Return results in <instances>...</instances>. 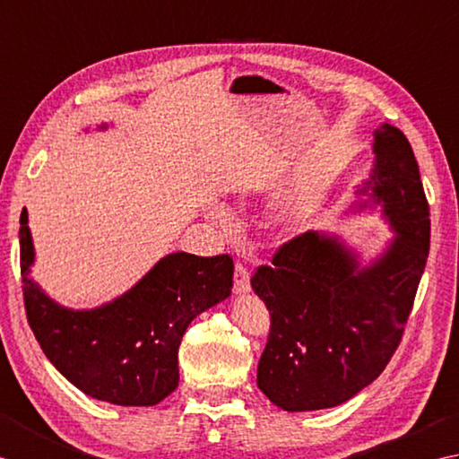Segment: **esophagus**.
I'll use <instances>...</instances> for the list:
<instances>
[{
  "label": "esophagus",
  "mask_w": 459,
  "mask_h": 459,
  "mask_svg": "<svg viewBox=\"0 0 459 459\" xmlns=\"http://www.w3.org/2000/svg\"><path fill=\"white\" fill-rule=\"evenodd\" d=\"M251 289L249 285V271L243 264H236V273H233V291L238 295L247 293Z\"/></svg>",
  "instance_id": "obj_1"
}]
</instances>
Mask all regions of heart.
Listing matches in <instances>:
<instances>
[{"label":"heart","instance_id":"1","mask_svg":"<svg viewBox=\"0 0 459 459\" xmlns=\"http://www.w3.org/2000/svg\"><path fill=\"white\" fill-rule=\"evenodd\" d=\"M212 216L216 218V220H220V221H223V220H226V212L220 210V208H216V210L212 212ZM289 221H295V220H289Z\"/></svg>","mask_w":459,"mask_h":459}]
</instances>
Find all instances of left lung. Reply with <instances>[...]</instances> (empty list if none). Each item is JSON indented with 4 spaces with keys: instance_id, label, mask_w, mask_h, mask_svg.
Instances as JSON below:
<instances>
[{
    "instance_id": "obj_1",
    "label": "left lung",
    "mask_w": 459,
    "mask_h": 459,
    "mask_svg": "<svg viewBox=\"0 0 459 459\" xmlns=\"http://www.w3.org/2000/svg\"><path fill=\"white\" fill-rule=\"evenodd\" d=\"M374 164L357 188V210L380 205L394 238L378 257L336 233L307 231L283 243L251 287L269 308L271 331L257 386L287 412L339 406L368 386L398 349L429 249V212L408 138L374 130Z\"/></svg>"
}]
</instances>
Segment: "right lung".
I'll use <instances>...</instances> for the list:
<instances>
[{"label": "right lung", "instance_id": "right-lung-1", "mask_svg": "<svg viewBox=\"0 0 459 459\" xmlns=\"http://www.w3.org/2000/svg\"><path fill=\"white\" fill-rule=\"evenodd\" d=\"M20 223L27 321L53 367L87 396L117 406H154L174 392L186 329L231 295V257L176 251L112 301L69 308L30 277L35 249L25 208Z\"/></svg>", "mask_w": 459, "mask_h": 459}]
</instances>
